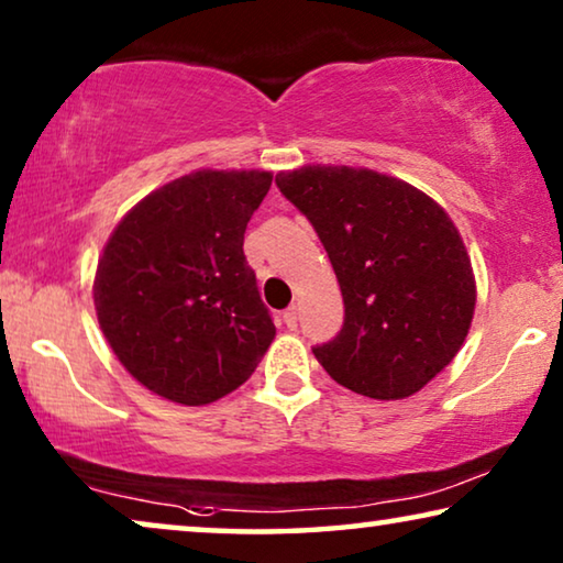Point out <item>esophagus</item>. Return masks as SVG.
Returning a JSON list of instances; mask_svg holds the SVG:
<instances>
[{
    "mask_svg": "<svg viewBox=\"0 0 563 563\" xmlns=\"http://www.w3.org/2000/svg\"><path fill=\"white\" fill-rule=\"evenodd\" d=\"M298 318H300V308H298L296 303H292V306L283 313V321H285V325H288V329H296Z\"/></svg>",
    "mask_w": 563,
    "mask_h": 563,
    "instance_id": "obj_1",
    "label": "esophagus"
}]
</instances>
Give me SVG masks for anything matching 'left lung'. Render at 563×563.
I'll list each match as a JSON object with an SVG mask.
<instances>
[{
  "mask_svg": "<svg viewBox=\"0 0 563 563\" xmlns=\"http://www.w3.org/2000/svg\"><path fill=\"white\" fill-rule=\"evenodd\" d=\"M313 224L343 296V325L313 354L341 387L405 399L463 346L475 280L455 224L440 205L391 176L303 166L275 176Z\"/></svg>",
  "mask_w": 563,
  "mask_h": 563,
  "instance_id": "8db88e82",
  "label": "left lung"
}]
</instances>
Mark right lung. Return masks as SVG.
<instances>
[{
	"mask_svg": "<svg viewBox=\"0 0 563 563\" xmlns=\"http://www.w3.org/2000/svg\"><path fill=\"white\" fill-rule=\"evenodd\" d=\"M267 172H195L123 217L98 263V323L133 379L176 405L250 379L275 323L247 265L245 230Z\"/></svg>",
	"mask_w": 563,
	"mask_h": 563,
	"instance_id": "right-lung-1",
	"label": "right lung"
}]
</instances>
